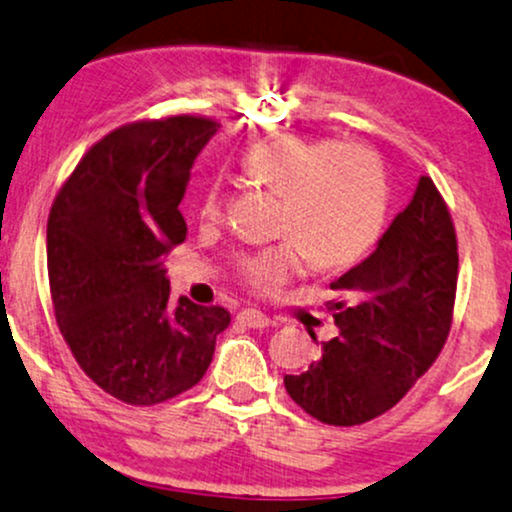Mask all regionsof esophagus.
<instances>
[{"instance_id": "34e87169", "label": "esophagus", "mask_w": 512, "mask_h": 512, "mask_svg": "<svg viewBox=\"0 0 512 512\" xmlns=\"http://www.w3.org/2000/svg\"><path fill=\"white\" fill-rule=\"evenodd\" d=\"M237 321L246 328H266L270 323V318L256 309H244L237 314Z\"/></svg>"}]
</instances>
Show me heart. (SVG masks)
Listing matches in <instances>:
<instances>
[{
  "label": "heart",
  "instance_id": "b5f03b06",
  "mask_svg": "<svg viewBox=\"0 0 512 512\" xmlns=\"http://www.w3.org/2000/svg\"><path fill=\"white\" fill-rule=\"evenodd\" d=\"M244 170L282 198V242L239 258V280L258 294L278 292L304 266L342 268L362 258L388 218V177L381 155L362 141L299 134L261 138L244 153ZM225 194L218 184L201 196V218L218 222Z\"/></svg>",
  "mask_w": 512,
  "mask_h": 512
}]
</instances>
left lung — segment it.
I'll list each match as a JSON object with an SVG mask.
<instances>
[{"mask_svg":"<svg viewBox=\"0 0 512 512\" xmlns=\"http://www.w3.org/2000/svg\"><path fill=\"white\" fill-rule=\"evenodd\" d=\"M330 290L326 309L340 333L321 342V357L304 374L285 376V388L318 422L357 426L405 398L453 326L458 237L434 179H419L374 254Z\"/></svg>","mask_w":512,"mask_h":512,"instance_id":"1","label":"left lung"}]
</instances>
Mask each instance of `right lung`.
Wrapping results in <instances>:
<instances>
[{"instance_id": "add662e5", "label": "right lung", "mask_w": 512, "mask_h": 512, "mask_svg": "<svg viewBox=\"0 0 512 512\" xmlns=\"http://www.w3.org/2000/svg\"><path fill=\"white\" fill-rule=\"evenodd\" d=\"M218 126L194 114L119 126L90 146L47 218L57 326L90 381L126 405L194 388L230 326L222 306H174L162 268L186 239L179 203Z\"/></svg>"}]
</instances>
